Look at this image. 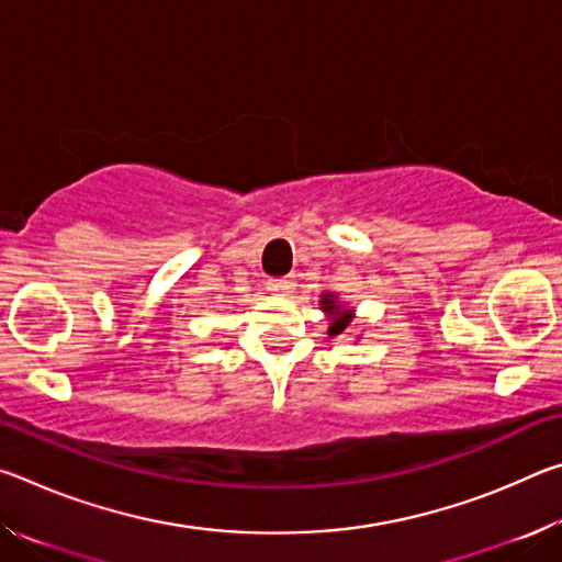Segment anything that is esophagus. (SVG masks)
I'll list each match as a JSON object with an SVG mask.
<instances>
[{"label":"esophagus","instance_id":"obj_1","mask_svg":"<svg viewBox=\"0 0 562 562\" xmlns=\"http://www.w3.org/2000/svg\"><path fill=\"white\" fill-rule=\"evenodd\" d=\"M268 290L272 294H290L294 290V280L292 278H270Z\"/></svg>","mask_w":562,"mask_h":562}]
</instances>
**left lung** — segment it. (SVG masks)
Wrapping results in <instances>:
<instances>
[{"mask_svg":"<svg viewBox=\"0 0 562 562\" xmlns=\"http://www.w3.org/2000/svg\"><path fill=\"white\" fill-rule=\"evenodd\" d=\"M322 312H327L329 315V337H337V335H345V329L351 325V317H355V310H347L345 304H339L337 294L335 292H325L322 294Z\"/></svg>","mask_w":562,"mask_h":562,"instance_id":"left-lung-1","label":"left lung"}]
</instances>
